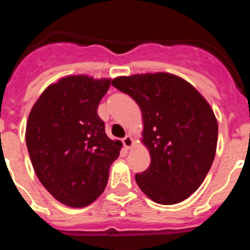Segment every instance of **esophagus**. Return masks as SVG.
<instances>
[{"instance_id": "34e87169", "label": "esophagus", "mask_w": 250, "mask_h": 250, "mask_svg": "<svg viewBox=\"0 0 250 250\" xmlns=\"http://www.w3.org/2000/svg\"><path fill=\"white\" fill-rule=\"evenodd\" d=\"M122 142H123V146H125L127 149H130L134 146V139H133V137L129 136V134L125 136V138L122 139Z\"/></svg>"}]
</instances>
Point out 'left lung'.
I'll return each instance as SVG.
<instances>
[{
	"label": "left lung",
	"mask_w": 250,
	"mask_h": 250,
	"mask_svg": "<svg viewBox=\"0 0 250 250\" xmlns=\"http://www.w3.org/2000/svg\"><path fill=\"white\" fill-rule=\"evenodd\" d=\"M112 85L141 107L142 143L150 165L136 175L139 188L160 205L190 197L216 155L218 123L208 102L190 83L169 72L118 76Z\"/></svg>",
	"instance_id": "left-lung-1"
}]
</instances>
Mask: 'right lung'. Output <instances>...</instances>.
Listing matches in <instances>:
<instances>
[{
	"mask_svg": "<svg viewBox=\"0 0 250 250\" xmlns=\"http://www.w3.org/2000/svg\"><path fill=\"white\" fill-rule=\"evenodd\" d=\"M111 79L69 75L43 91L30 109L25 143L37 178L55 200L74 208L92 204L108 181L122 143L97 114Z\"/></svg>",
	"mask_w": 250,
	"mask_h": 250,
	"instance_id": "add662e5",
	"label": "right lung"
}]
</instances>
